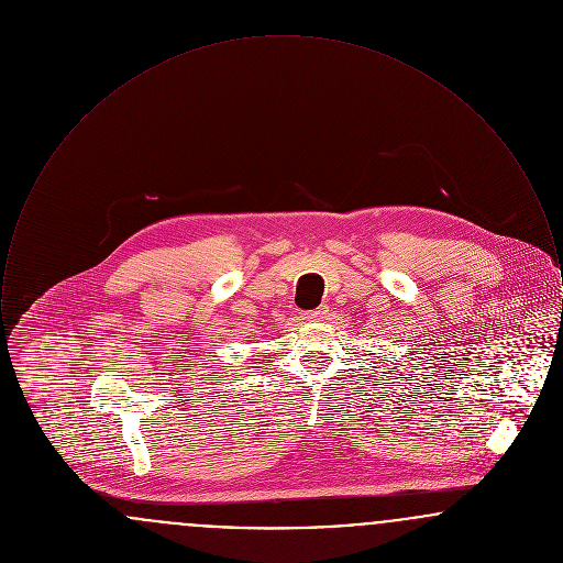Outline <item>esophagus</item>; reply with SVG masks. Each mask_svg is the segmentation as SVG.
Segmentation results:
<instances>
[{
    "label": "esophagus",
    "instance_id": "34e87169",
    "mask_svg": "<svg viewBox=\"0 0 563 563\" xmlns=\"http://www.w3.org/2000/svg\"><path fill=\"white\" fill-rule=\"evenodd\" d=\"M327 314H329V306H319L317 310L303 312V319H306V321H319V319H324Z\"/></svg>",
    "mask_w": 563,
    "mask_h": 563
}]
</instances>
